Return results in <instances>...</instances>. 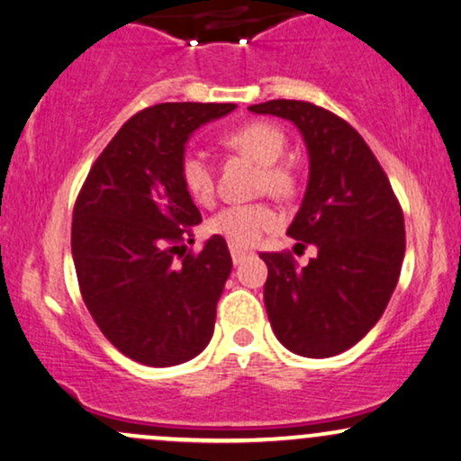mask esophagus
Here are the masks:
<instances>
[{"instance_id":"1","label":"esophagus","mask_w":461,"mask_h":461,"mask_svg":"<svg viewBox=\"0 0 461 461\" xmlns=\"http://www.w3.org/2000/svg\"><path fill=\"white\" fill-rule=\"evenodd\" d=\"M230 251H231V259H234V264H240L242 259H245L247 255L251 253V249H247V247H236V245H230Z\"/></svg>"}]
</instances>
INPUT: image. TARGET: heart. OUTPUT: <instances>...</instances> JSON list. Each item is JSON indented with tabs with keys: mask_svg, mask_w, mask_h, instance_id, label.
Wrapping results in <instances>:
<instances>
[{
	"mask_svg": "<svg viewBox=\"0 0 461 461\" xmlns=\"http://www.w3.org/2000/svg\"><path fill=\"white\" fill-rule=\"evenodd\" d=\"M223 143L236 152L245 154L262 167L259 191H268L275 197H292L296 191V176L290 165L281 163L285 152V135L270 122H247L225 132ZM180 180L185 191L197 203H210L214 199V174L206 154L188 149L180 158ZM279 225V214L268 203H236L219 210L208 221L210 234L225 238L230 245L249 247L266 231Z\"/></svg>",
	"mask_w": 461,
	"mask_h": 461,
	"instance_id": "obj_1",
	"label": "heart"
}]
</instances>
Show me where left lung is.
I'll list each match as a JSON object with an SVG mask.
<instances>
[{
	"label": "left lung",
	"mask_w": 461,
	"mask_h": 461,
	"mask_svg": "<svg viewBox=\"0 0 461 461\" xmlns=\"http://www.w3.org/2000/svg\"><path fill=\"white\" fill-rule=\"evenodd\" d=\"M298 126L309 182L287 236L318 249L298 268L292 253H259L264 303L276 339L309 358L346 352L382 318L406 253L403 212L367 143L339 115L304 101L249 107Z\"/></svg>",
	"instance_id": "obj_1"
}]
</instances>
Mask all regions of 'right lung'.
<instances>
[{"label": "right lung", "mask_w": 461, "mask_h": 461, "mask_svg": "<svg viewBox=\"0 0 461 461\" xmlns=\"http://www.w3.org/2000/svg\"><path fill=\"white\" fill-rule=\"evenodd\" d=\"M231 103H163L135 113L83 182L72 259L87 312L126 357L149 367L195 358L212 339L231 273L221 236L186 253L202 214L180 180L188 137Z\"/></svg>", "instance_id": "add662e5"}]
</instances>
